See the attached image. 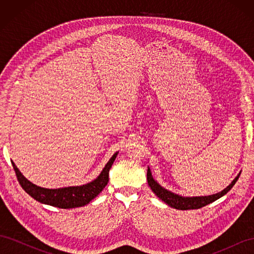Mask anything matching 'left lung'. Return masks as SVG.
Wrapping results in <instances>:
<instances>
[{"instance_id": "8db88e82", "label": "left lung", "mask_w": 254, "mask_h": 254, "mask_svg": "<svg viewBox=\"0 0 254 254\" xmlns=\"http://www.w3.org/2000/svg\"><path fill=\"white\" fill-rule=\"evenodd\" d=\"M240 175L236 177L228 188H226L224 190H221L220 193L211 195V196H204V197L203 196L202 197H182L163 189L160 184L157 183V181L152 179L149 167L147 170V182L153 193H155L160 199H162V200L170 206L175 207L177 210H196V209H200L202 206H205L206 204L212 203L213 201L217 200V199H219L220 197L226 195L228 191L233 188L237 179L240 178Z\"/></svg>"}]
</instances>
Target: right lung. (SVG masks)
<instances>
[{"instance_id":"obj_1","label":"right lung","mask_w":254,"mask_h":254,"mask_svg":"<svg viewBox=\"0 0 254 254\" xmlns=\"http://www.w3.org/2000/svg\"><path fill=\"white\" fill-rule=\"evenodd\" d=\"M117 156L118 152L114 153L109 160V162L104 167L101 175L92 182L81 187H71L56 190H49L35 186V184L29 182L23 177L13 162H11V164L22 189L29 196L36 199L37 201L57 206L59 209H73V207H79L88 204L92 199H94L104 190L109 181V171Z\"/></svg>"}]
</instances>
